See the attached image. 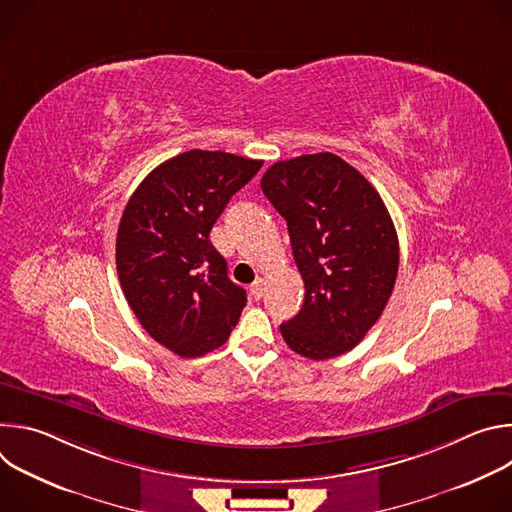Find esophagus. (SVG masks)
Wrapping results in <instances>:
<instances>
[{"label": "esophagus", "instance_id": "1", "mask_svg": "<svg viewBox=\"0 0 512 512\" xmlns=\"http://www.w3.org/2000/svg\"><path fill=\"white\" fill-rule=\"evenodd\" d=\"M263 291H265V287H263V279L259 277V279H255V283L251 285V296H253L255 300H261V298H263Z\"/></svg>", "mask_w": 512, "mask_h": 512}]
</instances>
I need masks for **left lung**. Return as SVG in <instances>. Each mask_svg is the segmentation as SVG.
Returning a JSON list of instances; mask_svg holds the SVG:
<instances>
[{"mask_svg":"<svg viewBox=\"0 0 512 512\" xmlns=\"http://www.w3.org/2000/svg\"><path fill=\"white\" fill-rule=\"evenodd\" d=\"M261 190L285 218L306 298L279 326L287 346L312 360L354 348L381 318L399 269L391 214L358 170L322 152L273 164Z\"/></svg>","mask_w":512,"mask_h":512,"instance_id":"1","label":"left lung"}]
</instances>
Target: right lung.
I'll use <instances>...</instances> for the list:
<instances>
[{
	"mask_svg": "<svg viewBox=\"0 0 512 512\" xmlns=\"http://www.w3.org/2000/svg\"><path fill=\"white\" fill-rule=\"evenodd\" d=\"M263 166L190 150L152 170L117 231V275L135 318L156 342L194 358L223 346L247 304L208 235L231 196Z\"/></svg>",
	"mask_w": 512,
	"mask_h": 512,
	"instance_id": "1",
	"label": "right lung"
}]
</instances>
